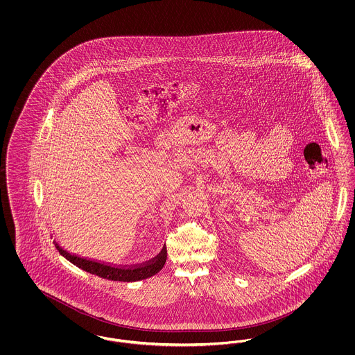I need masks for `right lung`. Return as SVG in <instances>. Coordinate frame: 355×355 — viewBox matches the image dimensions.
I'll list each match as a JSON object with an SVG mask.
<instances>
[{
    "label": "right lung",
    "instance_id": "1",
    "mask_svg": "<svg viewBox=\"0 0 355 355\" xmlns=\"http://www.w3.org/2000/svg\"><path fill=\"white\" fill-rule=\"evenodd\" d=\"M57 250L60 252L61 255H64L68 261H70L73 265H76L77 268L83 269V270L96 274L101 278H106L110 281H121V282H135V281H141V279H146L149 277H153L154 274H157L161 270L166 262V253H161L157 255L155 258H153L152 261L135 266V268H129V269H122V268H116L112 265H106L103 262L98 261H93V259H86L81 258L76 254H70L64 250L58 243H55Z\"/></svg>",
    "mask_w": 355,
    "mask_h": 355
}]
</instances>
